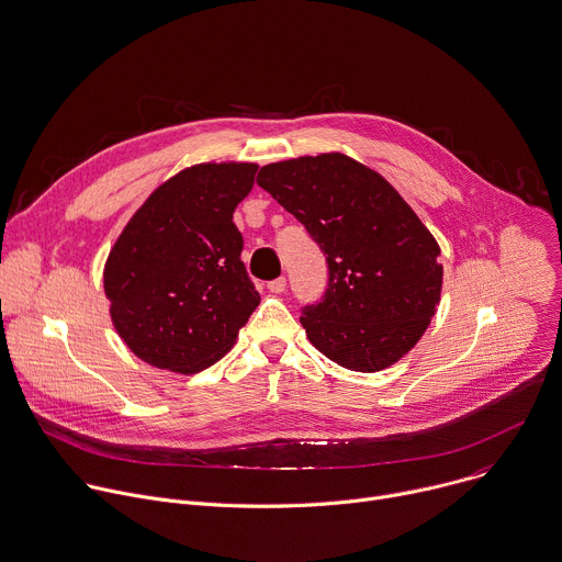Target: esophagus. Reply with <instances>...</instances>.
<instances>
[{
    "instance_id": "esophagus-1",
    "label": "esophagus",
    "mask_w": 562,
    "mask_h": 562,
    "mask_svg": "<svg viewBox=\"0 0 562 562\" xmlns=\"http://www.w3.org/2000/svg\"><path fill=\"white\" fill-rule=\"evenodd\" d=\"M267 286H269L271 293H282V291L286 289V278H276V280H271Z\"/></svg>"
}]
</instances>
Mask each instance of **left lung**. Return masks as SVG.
Returning <instances> with one entry per match:
<instances>
[{
    "label": "left lung",
    "mask_w": 562,
    "mask_h": 562,
    "mask_svg": "<svg viewBox=\"0 0 562 562\" xmlns=\"http://www.w3.org/2000/svg\"><path fill=\"white\" fill-rule=\"evenodd\" d=\"M256 182L326 256V293L300 317L308 341L357 372L384 370L415 348L441 300L443 267L395 187L339 151L269 162Z\"/></svg>",
    "instance_id": "1"
}]
</instances>
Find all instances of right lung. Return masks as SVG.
Listing matches in <instances>:
<instances>
[{
    "mask_svg": "<svg viewBox=\"0 0 562 562\" xmlns=\"http://www.w3.org/2000/svg\"><path fill=\"white\" fill-rule=\"evenodd\" d=\"M256 162L184 167L147 196L103 267L110 317L145 363L194 375L236 344L260 293L234 225Z\"/></svg>",
    "mask_w": 562,
    "mask_h": 562,
    "instance_id": "right-lung-1",
    "label": "right lung"
}]
</instances>
